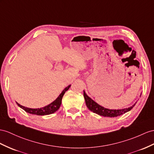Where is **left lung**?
Wrapping results in <instances>:
<instances>
[{
  "mask_svg": "<svg viewBox=\"0 0 154 154\" xmlns=\"http://www.w3.org/2000/svg\"><path fill=\"white\" fill-rule=\"evenodd\" d=\"M83 95L85 100L86 105L87 106V107L88 108L90 111H91L94 113L97 114V115H99L100 116H103L116 117L129 111L130 110H131L134 106H135V105H133L130 107L124 109H120V110L108 109H105L103 107H101V106H100V105L96 103L95 101H94L91 98H90L87 95H86L85 92H84Z\"/></svg>",
  "mask_w": 154,
  "mask_h": 154,
  "instance_id": "obj_1",
  "label": "left lung"
}]
</instances>
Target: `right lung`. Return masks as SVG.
<instances>
[{
  "mask_svg": "<svg viewBox=\"0 0 154 154\" xmlns=\"http://www.w3.org/2000/svg\"><path fill=\"white\" fill-rule=\"evenodd\" d=\"M70 86L71 85H69L68 87H66L64 90H63L62 93L60 94V96L57 97V99L56 100H54L53 103H51V104L48 105L47 106H45L44 107L39 108V109H30V108L23 107V106L20 105L17 103V104L19 107H20L26 112L32 114V115L43 116V115H50V114H53L54 112H56L57 110L60 108V106L62 103V97L64 96L65 92L69 88Z\"/></svg>",
  "mask_w": 154,
  "mask_h": 154,
  "instance_id": "obj_1",
  "label": "right lung"
}]
</instances>
